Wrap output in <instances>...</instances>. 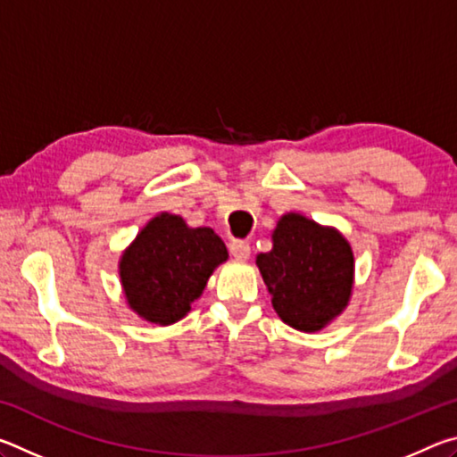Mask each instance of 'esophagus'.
<instances>
[{"mask_svg":"<svg viewBox=\"0 0 457 457\" xmlns=\"http://www.w3.org/2000/svg\"><path fill=\"white\" fill-rule=\"evenodd\" d=\"M229 252H231V256H234L236 260L244 262V260L250 258L252 247H250V244H247V242H242V239H234V242L229 244Z\"/></svg>","mask_w":457,"mask_h":457,"instance_id":"34e87169","label":"esophagus"}]
</instances>
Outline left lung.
<instances>
[{
  "instance_id": "8db88e82",
  "label": "left lung",
  "mask_w": 457,
  "mask_h": 457,
  "mask_svg": "<svg viewBox=\"0 0 457 457\" xmlns=\"http://www.w3.org/2000/svg\"><path fill=\"white\" fill-rule=\"evenodd\" d=\"M256 266L276 314L300 332H319L349 306L354 286L353 247L337 228L303 213H284L272 231V250Z\"/></svg>"
}]
</instances>
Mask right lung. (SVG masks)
Wrapping results in <instances>:
<instances>
[{"label": "right lung", "mask_w": 457, "mask_h": 457, "mask_svg": "<svg viewBox=\"0 0 457 457\" xmlns=\"http://www.w3.org/2000/svg\"><path fill=\"white\" fill-rule=\"evenodd\" d=\"M226 260L228 247L212 228H189L181 215L157 213L120 253L127 306L159 327L179 322Z\"/></svg>", "instance_id": "right-lung-1"}]
</instances>
